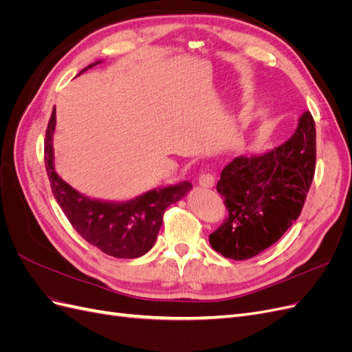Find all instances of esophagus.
<instances>
[{
	"mask_svg": "<svg viewBox=\"0 0 352 352\" xmlns=\"http://www.w3.org/2000/svg\"><path fill=\"white\" fill-rule=\"evenodd\" d=\"M214 182H216V179H214V176H212L211 173L202 172V173L198 175V184L202 188H212V186H214Z\"/></svg>",
	"mask_w": 352,
	"mask_h": 352,
	"instance_id": "esophagus-1",
	"label": "esophagus"
}]
</instances>
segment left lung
<instances>
[{
  "label": "left lung",
  "mask_w": 352,
  "mask_h": 352,
  "mask_svg": "<svg viewBox=\"0 0 352 352\" xmlns=\"http://www.w3.org/2000/svg\"><path fill=\"white\" fill-rule=\"evenodd\" d=\"M316 168V124L300 117L285 144L261 155L236 157L221 170L217 192L229 217L210 235L212 250L248 260L278 242L301 214Z\"/></svg>",
  "instance_id": "obj_1"
}]
</instances>
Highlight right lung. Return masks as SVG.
I'll use <instances>...</instances> for the list:
<instances>
[{
	"mask_svg": "<svg viewBox=\"0 0 352 352\" xmlns=\"http://www.w3.org/2000/svg\"><path fill=\"white\" fill-rule=\"evenodd\" d=\"M95 65H98V61L82 72ZM54 129L56 109L52 110L47 126L44 160L52 194L73 229L85 241L116 258H136L150 251L162 228L166 208L182 199L192 189V184L182 182L163 189H153L132 201L119 204L89 199L74 190L56 173L52 163Z\"/></svg>",
	"mask_w": 352,
	"mask_h": 352,
	"instance_id": "obj_1",
	"label": "right lung"
}]
</instances>
